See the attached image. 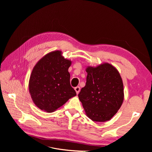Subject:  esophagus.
<instances>
[{"label": "esophagus", "mask_w": 152, "mask_h": 152, "mask_svg": "<svg viewBox=\"0 0 152 152\" xmlns=\"http://www.w3.org/2000/svg\"><path fill=\"white\" fill-rule=\"evenodd\" d=\"M80 90V87H79V86H77V87H75V91H76V93H77V94H78L79 93Z\"/></svg>", "instance_id": "34e87169"}]
</instances>
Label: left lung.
Segmentation results:
<instances>
[{
  "label": "left lung",
  "mask_w": 152,
  "mask_h": 152,
  "mask_svg": "<svg viewBox=\"0 0 152 152\" xmlns=\"http://www.w3.org/2000/svg\"><path fill=\"white\" fill-rule=\"evenodd\" d=\"M86 84L78 95L86 115L94 122L110 120L123 103L124 94L121 76L115 67L103 63L87 66Z\"/></svg>",
  "instance_id": "obj_1"
}]
</instances>
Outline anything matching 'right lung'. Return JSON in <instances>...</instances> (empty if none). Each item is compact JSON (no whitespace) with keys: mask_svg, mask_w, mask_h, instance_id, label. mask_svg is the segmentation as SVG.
<instances>
[{"mask_svg":"<svg viewBox=\"0 0 152 152\" xmlns=\"http://www.w3.org/2000/svg\"><path fill=\"white\" fill-rule=\"evenodd\" d=\"M71 64L61 50L48 53L36 63L28 87L31 98L39 109L53 112L76 96L70 82L68 68Z\"/></svg>","mask_w":152,"mask_h":152,"instance_id":"right-lung-1","label":"right lung"}]
</instances>
